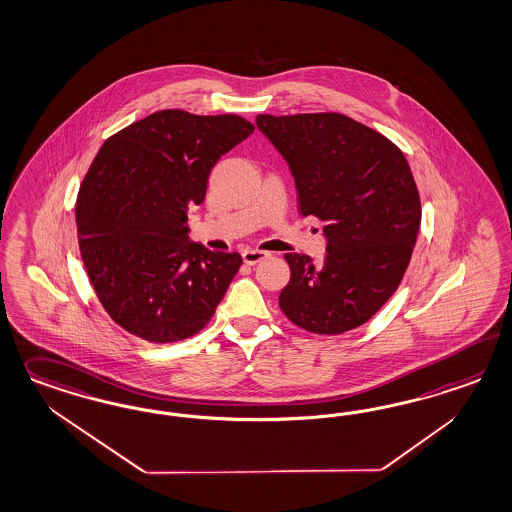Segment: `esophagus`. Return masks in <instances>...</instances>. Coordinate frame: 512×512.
I'll list each match as a JSON object with an SVG mask.
<instances>
[{
	"mask_svg": "<svg viewBox=\"0 0 512 512\" xmlns=\"http://www.w3.org/2000/svg\"><path fill=\"white\" fill-rule=\"evenodd\" d=\"M267 256H269V252H265V250H254V248L243 250V262L247 265L258 264V262H262Z\"/></svg>",
	"mask_w": 512,
	"mask_h": 512,
	"instance_id": "esophagus-1",
	"label": "esophagus"
}]
</instances>
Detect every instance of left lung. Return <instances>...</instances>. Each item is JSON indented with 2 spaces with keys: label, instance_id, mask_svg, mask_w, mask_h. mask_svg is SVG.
Masks as SVG:
<instances>
[{
  "label": "left lung",
  "instance_id": "obj_1",
  "mask_svg": "<svg viewBox=\"0 0 512 512\" xmlns=\"http://www.w3.org/2000/svg\"><path fill=\"white\" fill-rule=\"evenodd\" d=\"M256 124L292 169L299 213L326 224L324 264L284 254L282 313L316 335L354 330L396 292L413 256L422 205L409 162L341 113L258 115Z\"/></svg>",
  "mask_w": 512,
  "mask_h": 512
}]
</instances>
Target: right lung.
<instances>
[{
    "label": "right lung",
    "mask_w": 512,
    "mask_h": 512,
    "mask_svg": "<svg viewBox=\"0 0 512 512\" xmlns=\"http://www.w3.org/2000/svg\"><path fill=\"white\" fill-rule=\"evenodd\" d=\"M252 132L243 116L165 109L101 145L75 220L90 284L122 330L165 345L213 318L243 258L190 243L186 213L205 199L218 158Z\"/></svg>",
    "instance_id": "obj_1"
}]
</instances>
